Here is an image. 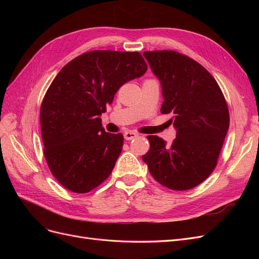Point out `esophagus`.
<instances>
[{
  "label": "esophagus",
  "instance_id": "34e87169",
  "mask_svg": "<svg viewBox=\"0 0 259 259\" xmlns=\"http://www.w3.org/2000/svg\"><path fill=\"white\" fill-rule=\"evenodd\" d=\"M138 136V134L137 133H134V132H131V131H128V132H125L124 133V138L126 139V140H132V139H134V138H136Z\"/></svg>",
  "mask_w": 259,
  "mask_h": 259
}]
</instances>
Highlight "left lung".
Instances as JSON below:
<instances>
[{"instance_id":"8db88e82","label":"left lung","mask_w":259,"mask_h":259,"mask_svg":"<svg viewBox=\"0 0 259 259\" xmlns=\"http://www.w3.org/2000/svg\"><path fill=\"white\" fill-rule=\"evenodd\" d=\"M144 57L161 83V112L171 115L176 138L167 145L159 136H148L150 150L143 161L161 185L191 189L216 166L229 128L228 106L216 80L199 62L174 51L145 52Z\"/></svg>"}]
</instances>
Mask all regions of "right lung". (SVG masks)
<instances>
[{"mask_svg": "<svg viewBox=\"0 0 259 259\" xmlns=\"http://www.w3.org/2000/svg\"><path fill=\"white\" fill-rule=\"evenodd\" d=\"M146 71L138 52L92 51L68 62L52 82L40 111L44 155L68 190L90 192L111 174L124 139L107 133L99 116L124 83Z\"/></svg>", "mask_w": 259, "mask_h": 259, "instance_id": "right-lung-1", "label": "right lung"}]
</instances>
